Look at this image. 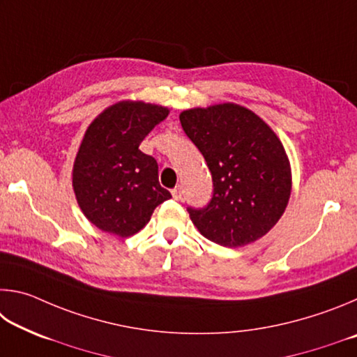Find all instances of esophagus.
I'll return each mask as SVG.
<instances>
[{"mask_svg":"<svg viewBox=\"0 0 357 357\" xmlns=\"http://www.w3.org/2000/svg\"><path fill=\"white\" fill-rule=\"evenodd\" d=\"M172 195H173L174 200H181V198H183V187H181V185L174 187V189L172 190Z\"/></svg>","mask_w":357,"mask_h":357,"instance_id":"esophagus-1","label":"esophagus"}]
</instances>
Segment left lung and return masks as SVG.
Listing matches in <instances>:
<instances>
[{"label":"left lung","instance_id":"8db88e82","mask_svg":"<svg viewBox=\"0 0 357 357\" xmlns=\"http://www.w3.org/2000/svg\"><path fill=\"white\" fill-rule=\"evenodd\" d=\"M179 121L214 184L206 208L187 209L193 225L223 247L263 238L291 195V167L280 138L257 113L233 102L184 110Z\"/></svg>","mask_w":357,"mask_h":357}]
</instances>
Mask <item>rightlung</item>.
I'll return each mask as SVG.
<instances>
[{
    "instance_id": "1",
    "label": "right lung",
    "mask_w": 357,
    "mask_h": 357,
    "mask_svg": "<svg viewBox=\"0 0 357 357\" xmlns=\"http://www.w3.org/2000/svg\"><path fill=\"white\" fill-rule=\"evenodd\" d=\"M168 113L162 105L121 100L88 126L72 168V187L84 217L102 231L129 238L172 198L159 184L154 157L138 149Z\"/></svg>"
}]
</instances>
